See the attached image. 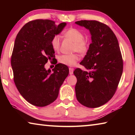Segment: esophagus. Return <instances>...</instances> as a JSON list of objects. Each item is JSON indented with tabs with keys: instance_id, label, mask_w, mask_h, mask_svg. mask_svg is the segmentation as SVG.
Segmentation results:
<instances>
[{
	"instance_id": "1",
	"label": "esophagus",
	"mask_w": 135,
	"mask_h": 135,
	"mask_svg": "<svg viewBox=\"0 0 135 135\" xmlns=\"http://www.w3.org/2000/svg\"><path fill=\"white\" fill-rule=\"evenodd\" d=\"M73 71H74V68H69V73L70 75L73 74Z\"/></svg>"
}]
</instances>
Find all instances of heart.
<instances>
[{
    "label": "heart",
    "instance_id": "b5f03b06",
    "mask_svg": "<svg viewBox=\"0 0 135 135\" xmlns=\"http://www.w3.org/2000/svg\"><path fill=\"white\" fill-rule=\"evenodd\" d=\"M65 36L74 43L73 51L78 52L81 55L87 53L89 45L87 41L84 40V35L81 32L74 28H71L65 31ZM51 45L55 51H58L61 46V38L58 35L53 36L51 40ZM80 59V57L76 54L71 55H62L59 57V62L70 67L76 65Z\"/></svg>",
    "mask_w": 135,
    "mask_h": 135
}]
</instances>
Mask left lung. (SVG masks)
<instances>
[{"label": "left lung", "instance_id": "left-lung-1", "mask_svg": "<svg viewBox=\"0 0 135 135\" xmlns=\"http://www.w3.org/2000/svg\"><path fill=\"white\" fill-rule=\"evenodd\" d=\"M76 24L89 30L92 43L80 64L88 71L76 68L77 99L88 108H97L108 102L117 90L123 62L118 40L106 24L95 20H81Z\"/></svg>", "mask_w": 135, "mask_h": 135}]
</instances>
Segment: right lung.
I'll use <instances>...</instances> for the list:
<instances>
[{
    "instance_id": "obj_1",
    "label": "right lung",
    "mask_w": 135,
    "mask_h": 135,
    "mask_svg": "<svg viewBox=\"0 0 135 135\" xmlns=\"http://www.w3.org/2000/svg\"><path fill=\"white\" fill-rule=\"evenodd\" d=\"M66 24L33 20L25 24L16 37L11 56L13 80L22 97L35 106L45 107L54 102L69 73L68 67L62 64H56L52 72L45 68L47 61L55 58L52 38Z\"/></svg>"
}]
</instances>
